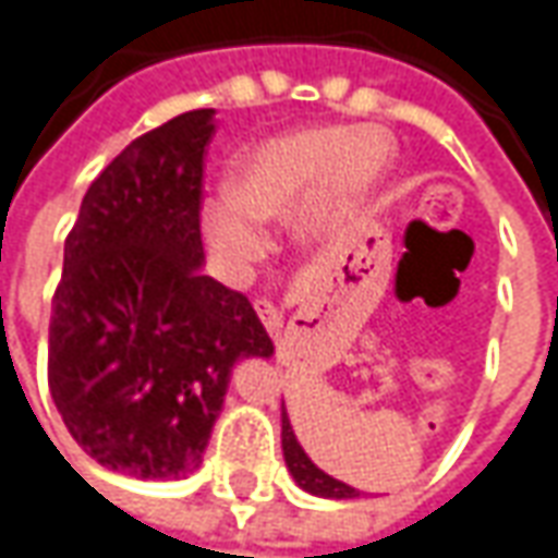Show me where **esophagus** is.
<instances>
[{
	"label": "esophagus",
	"instance_id": "1",
	"mask_svg": "<svg viewBox=\"0 0 558 558\" xmlns=\"http://www.w3.org/2000/svg\"><path fill=\"white\" fill-rule=\"evenodd\" d=\"M253 308H256V314H259V320H263L268 332H278V329L283 327V317H280V311L275 308L268 299H256V302H253Z\"/></svg>",
	"mask_w": 558,
	"mask_h": 558
}]
</instances>
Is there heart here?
Segmentation results:
<instances>
[{"instance_id": "heart-1", "label": "heart", "mask_w": 558, "mask_h": 558, "mask_svg": "<svg viewBox=\"0 0 558 558\" xmlns=\"http://www.w3.org/2000/svg\"><path fill=\"white\" fill-rule=\"evenodd\" d=\"M385 140L354 128H302L271 136L250 151L219 189L201 204V226L214 256L231 275H244L268 250L263 226L295 214L302 241L332 231L381 177Z\"/></svg>"}]
</instances>
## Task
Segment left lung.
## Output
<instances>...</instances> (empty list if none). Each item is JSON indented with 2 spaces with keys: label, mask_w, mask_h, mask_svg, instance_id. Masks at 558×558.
Here are the masks:
<instances>
[{
  "label": "left lung",
  "mask_w": 558,
  "mask_h": 558,
  "mask_svg": "<svg viewBox=\"0 0 558 558\" xmlns=\"http://www.w3.org/2000/svg\"><path fill=\"white\" fill-rule=\"evenodd\" d=\"M280 442H283V461H287V468H290L293 480L305 492L317 495V498H357V488H351L342 480H332L329 473H324L305 454V449L299 446V439L293 434V424L287 418V409L280 412Z\"/></svg>",
  "instance_id": "obj_1"
}]
</instances>
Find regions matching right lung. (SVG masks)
Instances as JSON below:
<instances>
[{"mask_svg": "<svg viewBox=\"0 0 558 558\" xmlns=\"http://www.w3.org/2000/svg\"><path fill=\"white\" fill-rule=\"evenodd\" d=\"M214 109L136 136L90 183L51 302L48 388L109 470H198L241 357L275 344L244 293L201 275V180Z\"/></svg>", "mask_w": 558, "mask_h": 558, "instance_id": "1", "label": "right lung"}]
</instances>
